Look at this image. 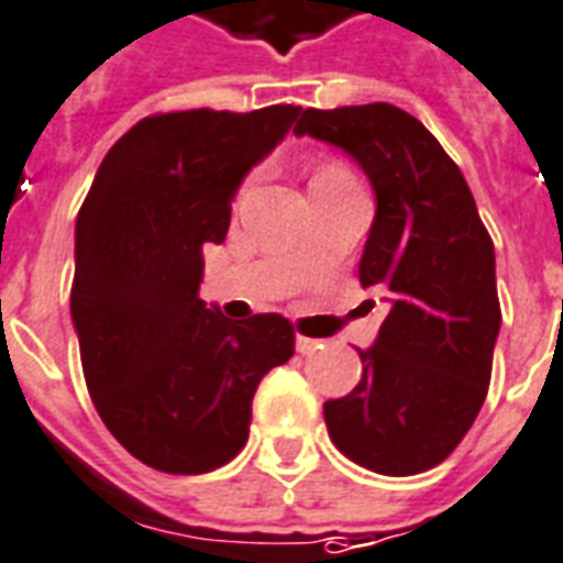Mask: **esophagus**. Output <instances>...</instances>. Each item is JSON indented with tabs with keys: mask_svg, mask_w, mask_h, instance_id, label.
<instances>
[{
	"mask_svg": "<svg viewBox=\"0 0 563 563\" xmlns=\"http://www.w3.org/2000/svg\"><path fill=\"white\" fill-rule=\"evenodd\" d=\"M297 350L302 353V356H311V353H317V350H323V341H317V338H297Z\"/></svg>",
	"mask_w": 563,
	"mask_h": 563,
	"instance_id": "obj_1",
	"label": "esophagus"
}]
</instances>
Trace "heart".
<instances>
[{
    "instance_id": "b5f03b06",
    "label": "heart",
    "mask_w": 563,
    "mask_h": 563,
    "mask_svg": "<svg viewBox=\"0 0 563 563\" xmlns=\"http://www.w3.org/2000/svg\"><path fill=\"white\" fill-rule=\"evenodd\" d=\"M317 177H323V180H344V177H350V175H346L344 168L327 166V168H320V172H317Z\"/></svg>"
}]
</instances>
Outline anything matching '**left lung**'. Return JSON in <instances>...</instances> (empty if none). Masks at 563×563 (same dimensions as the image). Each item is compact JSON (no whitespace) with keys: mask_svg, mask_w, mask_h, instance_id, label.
<instances>
[{"mask_svg":"<svg viewBox=\"0 0 563 563\" xmlns=\"http://www.w3.org/2000/svg\"><path fill=\"white\" fill-rule=\"evenodd\" d=\"M294 133L344 151L377 201L358 282L377 287L388 314L358 350V386L323 404L329 437L379 475L427 472L487 397L501 327L493 240L457 163L404 109H306Z\"/></svg>","mask_w":563,"mask_h":563,"instance_id":"8db88e82","label":"left lung"}]
</instances>
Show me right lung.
Masks as SVG:
<instances>
[{
	"label": "right lung",
	"instance_id": "1",
	"mask_svg": "<svg viewBox=\"0 0 563 563\" xmlns=\"http://www.w3.org/2000/svg\"><path fill=\"white\" fill-rule=\"evenodd\" d=\"M299 115L266 106L145 118L97 168L76 217L70 320L97 412L145 466H225L246 445L257 383L294 356L285 317L228 320L198 285L201 249L225 240L236 189Z\"/></svg>",
	"mask_w": 563,
	"mask_h": 563
}]
</instances>
